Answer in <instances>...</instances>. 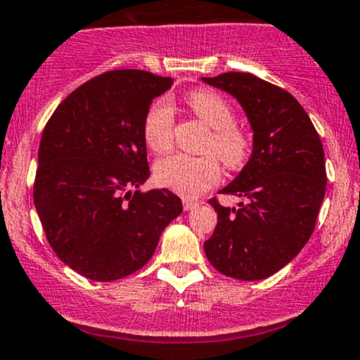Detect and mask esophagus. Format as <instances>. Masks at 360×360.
Listing matches in <instances>:
<instances>
[{"label": "esophagus", "instance_id": "1", "mask_svg": "<svg viewBox=\"0 0 360 360\" xmlns=\"http://www.w3.org/2000/svg\"><path fill=\"white\" fill-rule=\"evenodd\" d=\"M196 205H198V203L193 202V200H183V209L184 210H193Z\"/></svg>", "mask_w": 360, "mask_h": 360}]
</instances>
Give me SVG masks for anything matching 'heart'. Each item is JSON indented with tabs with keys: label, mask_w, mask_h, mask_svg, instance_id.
I'll return each instance as SVG.
<instances>
[{
	"label": "heart",
	"mask_w": 360,
	"mask_h": 360,
	"mask_svg": "<svg viewBox=\"0 0 360 360\" xmlns=\"http://www.w3.org/2000/svg\"><path fill=\"white\" fill-rule=\"evenodd\" d=\"M186 103L202 122L212 127L207 151L218 155L228 169H241L252 155V138L234 124V108L212 89H196L186 96ZM143 136L150 150L162 153L172 146L174 112L167 101H157L146 112ZM155 181L160 186L186 198L202 195L221 179V164L214 155L190 157L184 153L160 158L155 164Z\"/></svg>",
	"instance_id": "obj_1"
}]
</instances>
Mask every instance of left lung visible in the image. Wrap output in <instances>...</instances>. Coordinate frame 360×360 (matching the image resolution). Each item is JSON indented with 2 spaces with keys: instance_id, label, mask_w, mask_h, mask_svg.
<instances>
[{
  "instance_id": "1",
  "label": "left lung",
  "mask_w": 360,
  "mask_h": 360,
  "mask_svg": "<svg viewBox=\"0 0 360 360\" xmlns=\"http://www.w3.org/2000/svg\"><path fill=\"white\" fill-rule=\"evenodd\" d=\"M202 81L233 94L253 129L248 164L219 191L243 202L222 207L209 200L217 226L203 243L205 255L229 278L266 279L298 255L316 228L328 179L323 143L288 91L247 72Z\"/></svg>"
}]
</instances>
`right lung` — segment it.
Wrapping results in <instances>:
<instances>
[{
	"mask_svg": "<svg viewBox=\"0 0 360 360\" xmlns=\"http://www.w3.org/2000/svg\"><path fill=\"white\" fill-rule=\"evenodd\" d=\"M170 86L146 70L105 72L72 91L44 126L34 205L53 252L84 278L115 281L141 269L183 212L172 191L138 190L150 176L143 122Z\"/></svg>",
	"mask_w": 360,
	"mask_h": 360,
	"instance_id": "obj_1",
	"label": "right lung"
}]
</instances>
